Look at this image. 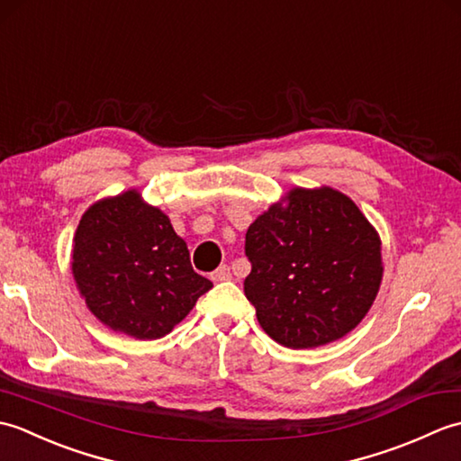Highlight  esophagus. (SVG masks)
<instances>
[{"instance_id": "34e87169", "label": "esophagus", "mask_w": 461, "mask_h": 461, "mask_svg": "<svg viewBox=\"0 0 461 461\" xmlns=\"http://www.w3.org/2000/svg\"><path fill=\"white\" fill-rule=\"evenodd\" d=\"M212 281H215V283H220V281H230L231 279V273H230V267L228 266H220L218 269H215L213 273H212Z\"/></svg>"}]
</instances>
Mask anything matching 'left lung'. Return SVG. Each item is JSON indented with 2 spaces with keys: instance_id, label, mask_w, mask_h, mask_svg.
<instances>
[{
  "instance_id": "1",
  "label": "left lung",
  "mask_w": 461,
  "mask_h": 461,
  "mask_svg": "<svg viewBox=\"0 0 461 461\" xmlns=\"http://www.w3.org/2000/svg\"><path fill=\"white\" fill-rule=\"evenodd\" d=\"M243 281L261 329L287 348L345 337L382 281L380 238L357 203L332 188H295L249 225Z\"/></svg>"
}]
</instances>
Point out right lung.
Here are the masks:
<instances>
[{
    "instance_id": "1",
    "label": "right lung",
    "mask_w": 461,
    "mask_h": 461,
    "mask_svg": "<svg viewBox=\"0 0 461 461\" xmlns=\"http://www.w3.org/2000/svg\"><path fill=\"white\" fill-rule=\"evenodd\" d=\"M71 267L96 319L146 340L168 335L212 289V281L192 269L190 251L168 215L134 190L85 212Z\"/></svg>"
}]
</instances>
